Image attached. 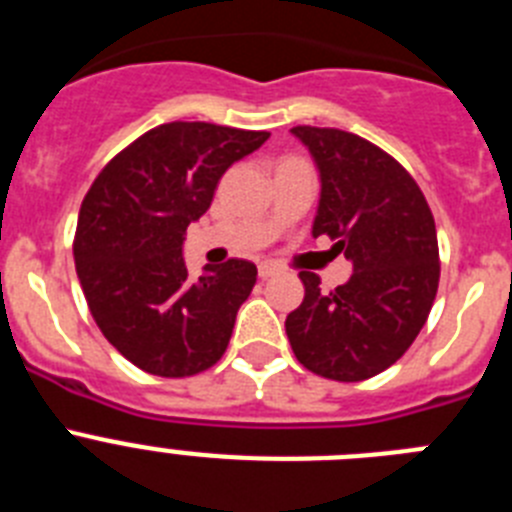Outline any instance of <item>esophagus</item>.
<instances>
[{"label": "esophagus", "instance_id": "obj_1", "mask_svg": "<svg viewBox=\"0 0 512 512\" xmlns=\"http://www.w3.org/2000/svg\"><path fill=\"white\" fill-rule=\"evenodd\" d=\"M279 269L274 264H261L259 266V277L261 279H271V277H277Z\"/></svg>", "mask_w": 512, "mask_h": 512}]
</instances>
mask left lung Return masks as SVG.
Masks as SVG:
<instances>
[{"mask_svg": "<svg viewBox=\"0 0 512 512\" xmlns=\"http://www.w3.org/2000/svg\"><path fill=\"white\" fill-rule=\"evenodd\" d=\"M320 171L312 235L336 241L354 274L333 292L300 271L305 300L287 315L297 361L336 382H361L395 364L418 338L438 292L433 212L400 161L338 128L297 125Z\"/></svg>", "mask_w": 512, "mask_h": 512, "instance_id": "1", "label": "left lung"}]
</instances>
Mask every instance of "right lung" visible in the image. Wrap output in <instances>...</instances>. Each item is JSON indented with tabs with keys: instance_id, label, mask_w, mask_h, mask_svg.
<instances>
[{
	"instance_id": "obj_1",
	"label": "right lung",
	"mask_w": 512,
	"mask_h": 512,
	"mask_svg": "<svg viewBox=\"0 0 512 512\" xmlns=\"http://www.w3.org/2000/svg\"><path fill=\"white\" fill-rule=\"evenodd\" d=\"M266 138V130L166 122L122 148L81 202L74 261L89 312L143 372L194 377L225 354L256 266L230 259L192 282L182 243L220 176Z\"/></svg>"
}]
</instances>
